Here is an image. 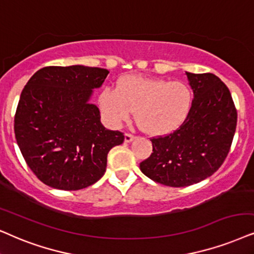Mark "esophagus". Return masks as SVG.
Masks as SVG:
<instances>
[{
  "mask_svg": "<svg viewBox=\"0 0 254 254\" xmlns=\"http://www.w3.org/2000/svg\"><path fill=\"white\" fill-rule=\"evenodd\" d=\"M133 139H134V136H133V134H131V133H125V136H124V140H125V143H130V142H132Z\"/></svg>",
  "mask_w": 254,
  "mask_h": 254,
  "instance_id": "obj_1",
  "label": "esophagus"
}]
</instances>
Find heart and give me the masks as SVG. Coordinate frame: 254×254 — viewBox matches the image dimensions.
<instances>
[{
    "instance_id": "obj_1",
    "label": "heart",
    "mask_w": 254,
    "mask_h": 254,
    "mask_svg": "<svg viewBox=\"0 0 254 254\" xmlns=\"http://www.w3.org/2000/svg\"><path fill=\"white\" fill-rule=\"evenodd\" d=\"M98 102L112 124L124 123L136 110V118L146 132L164 134L178 127L188 116L192 92L179 81L132 76L122 79L117 89H104Z\"/></svg>"
}]
</instances>
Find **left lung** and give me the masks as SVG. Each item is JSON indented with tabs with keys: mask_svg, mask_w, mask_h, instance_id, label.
<instances>
[{
	"mask_svg": "<svg viewBox=\"0 0 254 254\" xmlns=\"http://www.w3.org/2000/svg\"><path fill=\"white\" fill-rule=\"evenodd\" d=\"M185 73L193 91L188 116L176 131L152 138V153L139 164L146 177L172 188L212 176L229 153L237 127L232 96L219 77Z\"/></svg>",
	"mask_w": 254,
	"mask_h": 254,
	"instance_id": "1",
	"label": "left lung"
}]
</instances>
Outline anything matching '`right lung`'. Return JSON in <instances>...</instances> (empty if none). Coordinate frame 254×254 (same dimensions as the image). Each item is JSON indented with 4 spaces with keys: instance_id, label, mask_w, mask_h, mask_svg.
Returning <instances> with one entry per match:
<instances>
[{
    "instance_id": "right-lung-1",
    "label": "right lung",
    "mask_w": 254,
    "mask_h": 254,
    "mask_svg": "<svg viewBox=\"0 0 254 254\" xmlns=\"http://www.w3.org/2000/svg\"><path fill=\"white\" fill-rule=\"evenodd\" d=\"M109 71L85 65L46 66L31 76L15 114V137L22 156L48 186L75 191L103 177L109 151L124 142L105 129L90 103Z\"/></svg>"
}]
</instances>
